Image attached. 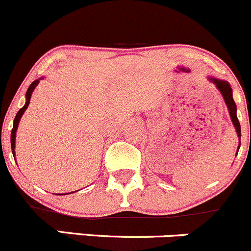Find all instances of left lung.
<instances>
[{
	"instance_id": "obj_1",
	"label": "left lung",
	"mask_w": 251,
	"mask_h": 251,
	"mask_svg": "<svg viewBox=\"0 0 251 251\" xmlns=\"http://www.w3.org/2000/svg\"><path fill=\"white\" fill-rule=\"evenodd\" d=\"M208 79L211 82V83L215 84V87L218 88L219 92L221 93L222 98H224L225 104H226L227 108H228V113L229 116H231V121L232 123H233V126L234 129H236V133L239 139V145H238V149H237V153H238V150L239 147H241V125H239V121L238 118H237V106H236V102H234L233 100V95H232L231 84H229L227 81H225V79H219L216 78V77L209 76Z\"/></svg>"
}]
</instances>
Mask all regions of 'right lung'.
Returning <instances> with one entry per match:
<instances>
[{
	"instance_id": "obj_1",
	"label": "right lung",
	"mask_w": 251,
	"mask_h": 251,
	"mask_svg": "<svg viewBox=\"0 0 251 251\" xmlns=\"http://www.w3.org/2000/svg\"><path fill=\"white\" fill-rule=\"evenodd\" d=\"M41 79H43V77H41V78H38V79H36V81H33L32 83L30 84V87L27 88L26 95H25V98H26V101H25L24 106H23L19 111H18L17 116H15V118H14V122H13L12 134H10V146H12V153H13V156H14V157H15V136H17V129H18V126H19L20 118L23 117V115H24V112H25V111H26L27 106H29L31 95H32L33 90H35V88L37 87V84L40 83ZM74 192H76V191H74ZM70 193H72V192H70ZM65 195H69V193H65Z\"/></svg>"
}]
</instances>
